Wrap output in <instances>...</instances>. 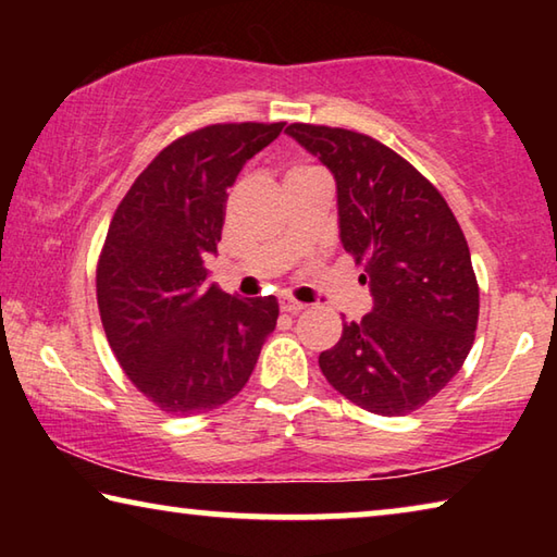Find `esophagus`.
I'll return each mask as SVG.
<instances>
[{
	"instance_id": "esophagus-1",
	"label": "esophagus",
	"mask_w": 557,
	"mask_h": 557,
	"mask_svg": "<svg viewBox=\"0 0 557 557\" xmlns=\"http://www.w3.org/2000/svg\"><path fill=\"white\" fill-rule=\"evenodd\" d=\"M305 307H307L305 301H297V299H289V297L280 301V309H282V312H287V314H299Z\"/></svg>"
}]
</instances>
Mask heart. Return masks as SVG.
<instances>
[{"label":"heart","mask_w":557,"mask_h":557,"mask_svg":"<svg viewBox=\"0 0 557 557\" xmlns=\"http://www.w3.org/2000/svg\"><path fill=\"white\" fill-rule=\"evenodd\" d=\"M309 172H314V169H312V166H292L289 172H287V178H289V176H301V174H309Z\"/></svg>","instance_id":"heart-1"}]
</instances>
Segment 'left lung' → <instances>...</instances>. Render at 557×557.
I'll use <instances>...</instances> for the list:
<instances>
[{"instance_id":"obj_1","label":"left lung","mask_w":557,"mask_h":557,"mask_svg":"<svg viewBox=\"0 0 557 557\" xmlns=\"http://www.w3.org/2000/svg\"><path fill=\"white\" fill-rule=\"evenodd\" d=\"M336 182L338 238L373 307L319 354L326 381L358 408L395 418L425 405L474 344L479 287L455 213L418 169L369 135L289 125Z\"/></svg>"}]
</instances>
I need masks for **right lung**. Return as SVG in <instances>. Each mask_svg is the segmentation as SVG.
Masks as SVG:
<instances>
[{
  "label": "right lung",
  "mask_w": 557,
  "mask_h": 557,
  "mask_svg": "<svg viewBox=\"0 0 557 557\" xmlns=\"http://www.w3.org/2000/svg\"><path fill=\"white\" fill-rule=\"evenodd\" d=\"M282 127L211 125L176 139L112 215L98 265L102 326L129 381L172 414L238 395L275 332L277 299L209 285L206 258L219 252L228 186Z\"/></svg>",
  "instance_id": "right-lung-1"
}]
</instances>
